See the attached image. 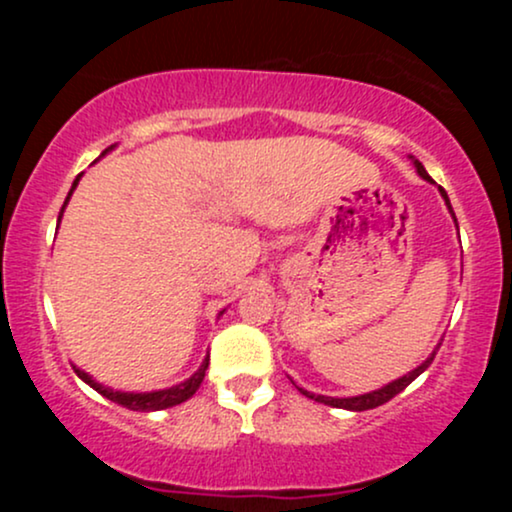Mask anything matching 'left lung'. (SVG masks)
I'll list each match as a JSON object with an SVG mask.
<instances>
[{"label": "left lung", "instance_id": "8db88e82", "mask_svg": "<svg viewBox=\"0 0 512 512\" xmlns=\"http://www.w3.org/2000/svg\"><path fill=\"white\" fill-rule=\"evenodd\" d=\"M414 168H416V173L421 175V178L424 180H428V182H433L431 180V175L426 173V168L421 166L419 161H414ZM440 195H443V199H445V204H448V209H450V214H452V207H450V199H448V195H445V190L443 187H440ZM452 219H455V214H452ZM455 223H457V219H455ZM433 356H436V351H433L431 356L426 358L424 363H421L419 368H414L411 370V373H407V375H402V378H397V380H392V383H387L385 387H380V390H373V392H366V395H358V397H325V395H313V392H308V390H303V387H298V390L303 392L305 397H310V399H315V402H322V404H327V407H337V409H349V411H366V409H375V407H380V404H385V402H390L392 397L395 395H399V392L404 390V387L407 385H411L414 383L416 378H419L421 373H424V370L431 366L433 363Z\"/></svg>", "mask_w": 512, "mask_h": 512}]
</instances>
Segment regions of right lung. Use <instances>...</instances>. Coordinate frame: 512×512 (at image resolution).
I'll return each instance as SVG.
<instances>
[{
  "label": "right lung",
  "mask_w": 512,
  "mask_h": 512,
  "mask_svg": "<svg viewBox=\"0 0 512 512\" xmlns=\"http://www.w3.org/2000/svg\"><path fill=\"white\" fill-rule=\"evenodd\" d=\"M110 149H113V146H110ZM110 149H105L103 156L108 154ZM79 178H81V175H79ZM79 178L74 180L72 190H69L67 199H64L62 211H60V219H62V214H64V207H67L69 197H72L74 187L79 185ZM207 368H209V356L204 358V363H202V366H199V370H197L195 375H192V378H187L185 383H180V385H175V387H168V390H156V392H120V390H110V387L96 383V380H93L91 375L84 373V370H79V368L74 366L76 375H79V378L84 380L86 385H91L93 390L101 392V395H103L105 399H110V402L120 404V407H127V409H132V411H158V409L175 407V404H182V402H185V399H190V397L195 395V392L199 390V385H202L204 373H207Z\"/></svg>",
  "instance_id": "add662e5"
}]
</instances>
